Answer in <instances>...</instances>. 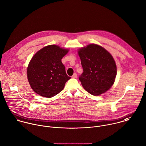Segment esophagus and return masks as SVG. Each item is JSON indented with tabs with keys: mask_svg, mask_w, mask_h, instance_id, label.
<instances>
[{
	"mask_svg": "<svg viewBox=\"0 0 146 146\" xmlns=\"http://www.w3.org/2000/svg\"><path fill=\"white\" fill-rule=\"evenodd\" d=\"M72 77V78H76V77H77V73H74Z\"/></svg>",
	"mask_w": 146,
	"mask_h": 146,
	"instance_id": "34e87169",
	"label": "esophagus"
}]
</instances>
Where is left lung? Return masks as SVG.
Returning <instances> with one entry per match:
<instances>
[{
  "label": "left lung",
  "instance_id": "left-lung-1",
  "mask_svg": "<svg viewBox=\"0 0 146 146\" xmlns=\"http://www.w3.org/2000/svg\"><path fill=\"white\" fill-rule=\"evenodd\" d=\"M83 68L79 80L83 88L93 96L108 91L117 76V66L111 55L103 47L89 44L78 51Z\"/></svg>",
  "mask_w": 146,
  "mask_h": 146
}]
</instances>
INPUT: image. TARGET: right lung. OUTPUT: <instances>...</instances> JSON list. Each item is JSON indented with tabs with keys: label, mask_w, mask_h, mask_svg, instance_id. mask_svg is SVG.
<instances>
[{
	"label": "right lung",
	"mask_w": 146,
	"mask_h": 146,
	"mask_svg": "<svg viewBox=\"0 0 146 146\" xmlns=\"http://www.w3.org/2000/svg\"><path fill=\"white\" fill-rule=\"evenodd\" d=\"M68 51L50 45L41 49L33 56L27 68V77L35 93L51 98L63 90L66 82L70 78L61 62Z\"/></svg>",
	"instance_id": "add662e5"
}]
</instances>
